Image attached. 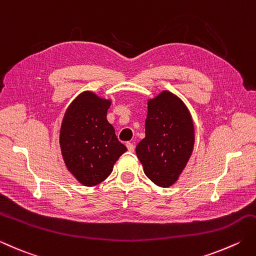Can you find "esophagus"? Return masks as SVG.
Instances as JSON below:
<instances>
[{
	"mask_svg": "<svg viewBox=\"0 0 256 256\" xmlns=\"http://www.w3.org/2000/svg\"><path fill=\"white\" fill-rule=\"evenodd\" d=\"M126 148L130 152H133L134 151V144L133 143H126Z\"/></svg>",
	"mask_w": 256,
	"mask_h": 256,
	"instance_id": "34e87169",
	"label": "esophagus"
}]
</instances>
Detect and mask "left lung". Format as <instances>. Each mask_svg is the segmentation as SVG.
Segmentation results:
<instances>
[{
    "label": "left lung",
    "mask_w": 256,
    "mask_h": 256,
    "mask_svg": "<svg viewBox=\"0 0 256 256\" xmlns=\"http://www.w3.org/2000/svg\"><path fill=\"white\" fill-rule=\"evenodd\" d=\"M193 146V121L181 100L168 91L150 100L145 138L135 150L145 175L158 186H171L186 165Z\"/></svg>",
    "instance_id": "8db88e82"
}]
</instances>
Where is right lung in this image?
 <instances>
[{
  "mask_svg": "<svg viewBox=\"0 0 256 256\" xmlns=\"http://www.w3.org/2000/svg\"><path fill=\"white\" fill-rule=\"evenodd\" d=\"M111 101L83 92L68 108L63 118L60 145L65 165L85 186L104 181L126 148L108 122Z\"/></svg>",
  "mask_w": 256,
  "mask_h": 256,
  "instance_id": "1",
  "label": "right lung"
}]
</instances>
